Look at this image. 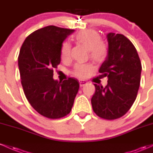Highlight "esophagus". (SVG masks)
<instances>
[{"instance_id": "34e87169", "label": "esophagus", "mask_w": 153, "mask_h": 153, "mask_svg": "<svg viewBox=\"0 0 153 153\" xmlns=\"http://www.w3.org/2000/svg\"><path fill=\"white\" fill-rule=\"evenodd\" d=\"M79 83H80V86L82 87V86H84L85 85H86L87 82L84 80H79Z\"/></svg>"}]
</instances>
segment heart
I'll list each match as a JSON object with an SVG mask.
<instances>
[{
  "instance_id": "1",
  "label": "heart",
  "mask_w": 153,
  "mask_h": 153,
  "mask_svg": "<svg viewBox=\"0 0 153 153\" xmlns=\"http://www.w3.org/2000/svg\"><path fill=\"white\" fill-rule=\"evenodd\" d=\"M75 40L78 44L83 45L89 51L90 58L95 62H101L106 59L108 54V48L106 44L101 41V36L96 31L87 29L75 34ZM71 45L68 42H63L61 47V57L62 59L68 58L71 52ZM91 70L89 65H76L74 73L80 77H85Z\"/></svg>"
}]
</instances>
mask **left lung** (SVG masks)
Returning <instances> with one entry per match:
<instances>
[{
  "label": "left lung",
  "mask_w": 153,
  "mask_h": 153,
  "mask_svg": "<svg viewBox=\"0 0 153 153\" xmlns=\"http://www.w3.org/2000/svg\"><path fill=\"white\" fill-rule=\"evenodd\" d=\"M108 54L99 72L107 77L106 87L94 84L96 92L91 104L101 118L112 120L122 117L136 99L140 84L142 65L133 44L124 35L108 33Z\"/></svg>",
  "instance_id": "8db88e82"
}]
</instances>
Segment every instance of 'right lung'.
<instances>
[{
    "mask_svg": "<svg viewBox=\"0 0 153 153\" xmlns=\"http://www.w3.org/2000/svg\"><path fill=\"white\" fill-rule=\"evenodd\" d=\"M75 30L48 26L34 31L21 47L18 65L24 94L39 114L59 119L71 112L79 89L74 78L58 81L53 68L61 61V47Z\"/></svg>",
    "mask_w": 153,
    "mask_h": 153,
    "instance_id": "add662e5",
    "label": "right lung"
}]
</instances>
